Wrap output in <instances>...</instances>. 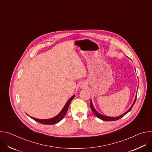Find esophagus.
Returning <instances> with one entry per match:
<instances>
[{
    "mask_svg": "<svg viewBox=\"0 0 152 152\" xmlns=\"http://www.w3.org/2000/svg\"><path fill=\"white\" fill-rule=\"evenodd\" d=\"M80 87H81V88H85V84H83V83H82V84L80 85Z\"/></svg>",
    "mask_w": 152,
    "mask_h": 152,
    "instance_id": "esophagus-1",
    "label": "esophagus"
}]
</instances>
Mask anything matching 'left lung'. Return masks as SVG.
Here are the masks:
<instances>
[{"mask_svg":"<svg viewBox=\"0 0 152 152\" xmlns=\"http://www.w3.org/2000/svg\"><path fill=\"white\" fill-rule=\"evenodd\" d=\"M137 96H136L135 99V100H134V103L132 104V105L131 106V107H130V109H129L127 111H126L124 114H122V115H120V116L116 117H107V116H104V115H103L100 114L99 113H98L95 110V109H94V107H93V104H92V102H91V101H90V107H91V110H92L93 113H94V115H95L97 118H100V119H101V120H103V121H115V120H118L120 119L121 118H122L123 116H124L127 113H128L130 111H131V110H132V108L133 106L134 105V104H135V102H136Z\"/></svg>","mask_w":152,"mask_h":152,"instance_id":"8db88e82","label":"left lung"}]
</instances>
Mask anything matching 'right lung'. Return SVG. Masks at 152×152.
Instances as JSON below:
<instances>
[{"label": "right lung", "instance_id": "add662e5", "mask_svg": "<svg viewBox=\"0 0 152 152\" xmlns=\"http://www.w3.org/2000/svg\"><path fill=\"white\" fill-rule=\"evenodd\" d=\"M75 97V96H73L66 103V104H65L64 107H63V109L62 110V111L60 112V113L57 115L56 117H53V118H50V119H45V120H41V119H37V118H33V117H31V118H32L33 120H34L35 121L39 123H41V124H55L57 123H58L59 121H60L64 117V116L66 115L67 112V110H68V108H69V106L70 105V102H72V100L74 99V97Z\"/></svg>", "mask_w": 152, "mask_h": 152}]
</instances>
